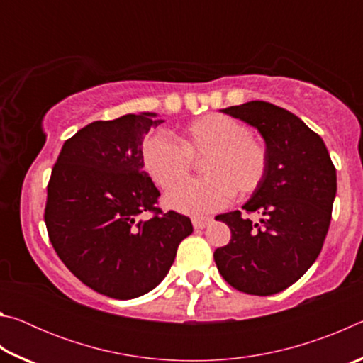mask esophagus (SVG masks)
<instances>
[{"mask_svg":"<svg viewBox=\"0 0 363 363\" xmlns=\"http://www.w3.org/2000/svg\"><path fill=\"white\" fill-rule=\"evenodd\" d=\"M211 218H203V216H194L192 218V224L196 230L200 229H205V227L211 223Z\"/></svg>","mask_w":363,"mask_h":363,"instance_id":"34e87169","label":"esophagus"}]
</instances>
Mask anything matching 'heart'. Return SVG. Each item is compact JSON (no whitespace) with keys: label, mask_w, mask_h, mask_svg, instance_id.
Returning a JSON list of instances; mask_svg holds the SVG:
<instances>
[{"label":"heart","mask_w":363,"mask_h":363,"mask_svg":"<svg viewBox=\"0 0 363 363\" xmlns=\"http://www.w3.org/2000/svg\"><path fill=\"white\" fill-rule=\"evenodd\" d=\"M206 157L203 180L180 186L193 169V160ZM144 168L163 190L176 185L167 203L189 214L210 213L230 203L233 194L250 196L262 187L269 174V150L251 136L250 128L233 116L208 113L189 123L177 134H152L143 145Z\"/></svg>","instance_id":"obj_1"}]
</instances>
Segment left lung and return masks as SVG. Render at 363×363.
<instances>
[{
    "label": "left lung",
    "mask_w": 363,
    "mask_h": 363,
    "mask_svg": "<svg viewBox=\"0 0 363 363\" xmlns=\"http://www.w3.org/2000/svg\"><path fill=\"white\" fill-rule=\"evenodd\" d=\"M257 128L266 140L270 167L262 187L243 210L262 214L261 223L242 211L216 216L230 229V242L214 251L219 274L238 291L269 296L306 274L327 237L336 169L322 138L296 115L264 101L223 110Z\"/></svg>",
    "instance_id": "1"
}]
</instances>
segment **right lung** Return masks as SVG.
Segmentation results:
<instances>
[{"label":"right lung","mask_w":363,"mask_h":363,"mask_svg":"<svg viewBox=\"0 0 363 363\" xmlns=\"http://www.w3.org/2000/svg\"><path fill=\"white\" fill-rule=\"evenodd\" d=\"M153 113L89 123L67 139L48 182L45 223L67 269L104 296L133 299L153 290L194 232L187 216L158 206L143 169ZM150 214L140 220V214Z\"/></svg>","instance_id":"add662e5"}]
</instances>
